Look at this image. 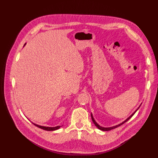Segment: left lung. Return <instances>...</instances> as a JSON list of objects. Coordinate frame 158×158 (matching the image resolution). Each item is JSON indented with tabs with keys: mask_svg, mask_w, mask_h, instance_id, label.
I'll use <instances>...</instances> for the list:
<instances>
[{
	"mask_svg": "<svg viewBox=\"0 0 158 158\" xmlns=\"http://www.w3.org/2000/svg\"><path fill=\"white\" fill-rule=\"evenodd\" d=\"M139 106V107H140ZM137 110H138V109H137ZM136 111L135 112V113H134L133 114H132V115H130L129 117H128V118H127L126 121H124V122H122V123H120V124H119V125H117V126H113V127H101V126H100L99 125H98V123H97L96 122H95V120L94 119V118H93V117H92V121H93V122H94V123L95 124V126L97 127H98V129H100V130H102V131H109V130H112V129H114V128H115V127H119V126H120L121 125H122V124H123L124 123H126V122H127V121H128L130 118H131V117H132L133 115H134V114H135L136 112Z\"/></svg>",
	"mask_w": 158,
	"mask_h": 158,
	"instance_id": "left-lung-1",
	"label": "left lung"
}]
</instances>
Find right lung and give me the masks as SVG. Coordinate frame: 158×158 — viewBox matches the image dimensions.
I'll use <instances>...</instances> for the list:
<instances>
[{
  "instance_id": "right-lung-1",
  "label": "right lung",
  "mask_w": 158,
  "mask_h": 158,
  "mask_svg": "<svg viewBox=\"0 0 158 158\" xmlns=\"http://www.w3.org/2000/svg\"><path fill=\"white\" fill-rule=\"evenodd\" d=\"M35 126H36V127H39V128H41L43 130H45L47 131H53V130H58L59 129L60 127L61 126H56V127H45V126H39V125H36L35 123H33Z\"/></svg>"
}]
</instances>
